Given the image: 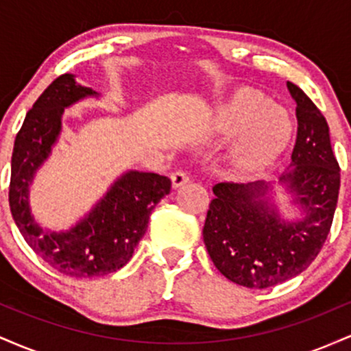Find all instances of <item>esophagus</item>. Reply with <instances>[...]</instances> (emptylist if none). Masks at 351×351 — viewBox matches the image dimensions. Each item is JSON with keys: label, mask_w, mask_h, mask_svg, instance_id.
<instances>
[{"label": "esophagus", "mask_w": 351, "mask_h": 351, "mask_svg": "<svg viewBox=\"0 0 351 351\" xmlns=\"http://www.w3.org/2000/svg\"><path fill=\"white\" fill-rule=\"evenodd\" d=\"M189 181H191V176H189L186 171L176 170V171L171 173V183H173V186H175V188L183 186V184L189 183Z\"/></svg>", "instance_id": "1"}]
</instances>
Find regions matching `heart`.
Instances as JSON below:
<instances>
[{"instance_id": "1", "label": "heart", "mask_w": 351, "mask_h": 351, "mask_svg": "<svg viewBox=\"0 0 351 351\" xmlns=\"http://www.w3.org/2000/svg\"><path fill=\"white\" fill-rule=\"evenodd\" d=\"M213 130L241 135L234 147L236 160L244 167H264L284 150L291 123L287 115L252 88H241L219 104L213 115Z\"/></svg>"}]
</instances>
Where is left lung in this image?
I'll use <instances>...</instances> for the list:
<instances>
[{
    "label": "left lung",
    "instance_id": "1",
    "mask_svg": "<svg viewBox=\"0 0 351 351\" xmlns=\"http://www.w3.org/2000/svg\"><path fill=\"white\" fill-rule=\"evenodd\" d=\"M297 140L291 170L279 181L300 204L304 216L282 219L269 203V186L217 183L209 203L203 239L213 264L226 279L249 289H267L299 276L327 241L335 215L340 167L330 145L328 125L315 104L295 84Z\"/></svg>",
    "mask_w": 351,
    "mask_h": 351
}]
</instances>
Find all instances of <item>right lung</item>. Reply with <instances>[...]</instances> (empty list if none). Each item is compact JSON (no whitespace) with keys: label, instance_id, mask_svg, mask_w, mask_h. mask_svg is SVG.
I'll list each match as a JSON object with an SVG mask.
<instances>
[{"label":"right lung","instance_id":"obj_1","mask_svg":"<svg viewBox=\"0 0 351 351\" xmlns=\"http://www.w3.org/2000/svg\"><path fill=\"white\" fill-rule=\"evenodd\" d=\"M97 92L62 74L34 102L14 140L11 156L10 208L29 247L60 274L75 279L119 271L132 259L147 232L153 208L171 189V180L156 173L128 171L80 223L66 232L44 231L29 209V184L60 134L64 108Z\"/></svg>","mask_w":351,"mask_h":351}]
</instances>
